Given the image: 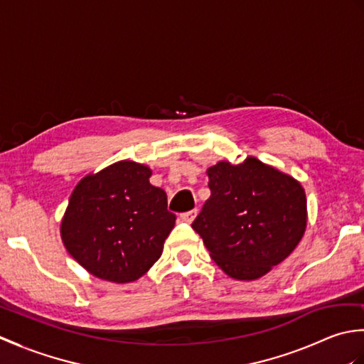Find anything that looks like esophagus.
Here are the masks:
<instances>
[{
  "instance_id": "obj_1",
  "label": "esophagus",
  "mask_w": 364,
  "mask_h": 364,
  "mask_svg": "<svg viewBox=\"0 0 364 364\" xmlns=\"http://www.w3.org/2000/svg\"><path fill=\"white\" fill-rule=\"evenodd\" d=\"M197 208H194V210H191V211H186V213H183L181 214V219L184 220V222H192V220H194L196 219V215H197Z\"/></svg>"
}]
</instances>
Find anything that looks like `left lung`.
Segmentation results:
<instances>
[{
    "mask_svg": "<svg viewBox=\"0 0 364 364\" xmlns=\"http://www.w3.org/2000/svg\"><path fill=\"white\" fill-rule=\"evenodd\" d=\"M211 197L192 222L211 258L237 280H257L288 258L305 233V191L277 168L247 158L208 168Z\"/></svg>",
    "mask_w": 364,
    "mask_h": 364,
    "instance_id": "1",
    "label": "left lung"
}]
</instances>
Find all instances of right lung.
Wrapping results in <instances>:
<instances>
[{
	"label": "right lung",
	"mask_w": 364,
	"mask_h": 364,
	"mask_svg": "<svg viewBox=\"0 0 364 364\" xmlns=\"http://www.w3.org/2000/svg\"><path fill=\"white\" fill-rule=\"evenodd\" d=\"M150 176L149 167L120 161L82 178L75 188L60 236L68 253L92 275L129 283L161 257L176 215Z\"/></svg>",
	"instance_id": "add662e5"
}]
</instances>
